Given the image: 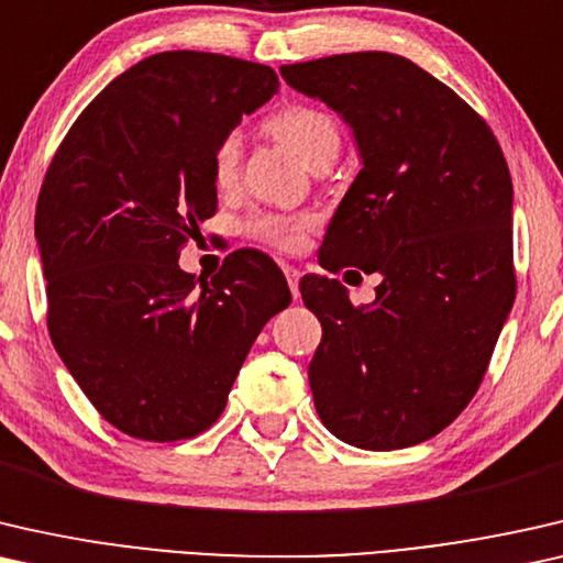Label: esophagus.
<instances>
[{"label":"esophagus","mask_w":563,"mask_h":563,"mask_svg":"<svg viewBox=\"0 0 563 563\" xmlns=\"http://www.w3.org/2000/svg\"><path fill=\"white\" fill-rule=\"evenodd\" d=\"M283 273H285V280H288V288H290V292H292V298H298V296H300V292H298L300 271H298V267H292V265H285Z\"/></svg>","instance_id":"esophagus-1"}]
</instances>
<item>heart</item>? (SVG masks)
<instances>
[{
  "label": "heart",
  "instance_id": "1",
  "mask_svg": "<svg viewBox=\"0 0 563 563\" xmlns=\"http://www.w3.org/2000/svg\"><path fill=\"white\" fill-rule=\"evenodd\" d=\"M267 130L278 137L283 145H288L300 161H306L311 168H319L321 163L334 161L339 150V126L334 117L323 112L319 107L290 104L280 109L267 120ZM242 142L236 132H227L217 142L211 155V176L213 184L224 188L236 178L240 170ZM313 227V217L298 213V217H273V213H260L247 221V234L255 240L271 244L278 250H298L303 244V236Z\"/></svg>",
  "mask_w": 563,
  "mask_h": 563
}]
</instances>
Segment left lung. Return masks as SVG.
Instances as JSON below:
<instances>
[{
	"mask_svg": "<svg viewBox=\"0 0 563 563\" xmlns=\"http://www.w3.org/2000/svg\"><path fill=\"white\" fill-rule=\"evenodd\" d=\"M280 74L352 124L364 163L321 267L383 275L369 306L329 275L300 280L323 329L308 364L316 410L357 449L413 446L470 406L516 300L508 163L489 124L402 55L342 53Z\"/></svg>",
	"mask_w": 563,
	"mask_h": 563,
	"instance_id": "obj_1",
	"label": "left lung"
}]
</instances>
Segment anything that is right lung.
<instances>
[{
    "mask_svg": "<svg viewBox=\"0 0 563 563\" xmlns=\"http://www.w3.org/2000/svg\"><path fill=\"white\" fill-rule=\"evenodd\" d=\"M278 86L252 60L150 55L78 114L47 165L35 209L47 331L126 437L170 443L209 429L252 342L290 303L263 252H232L201 288L178 267L217 213L213 147Z\"/></svg>",
    "mask_w": 563,
    "mask_h": 563,
    "instance_id": "right-lung-1",
    "label": "right lung"
}]
</instances>
